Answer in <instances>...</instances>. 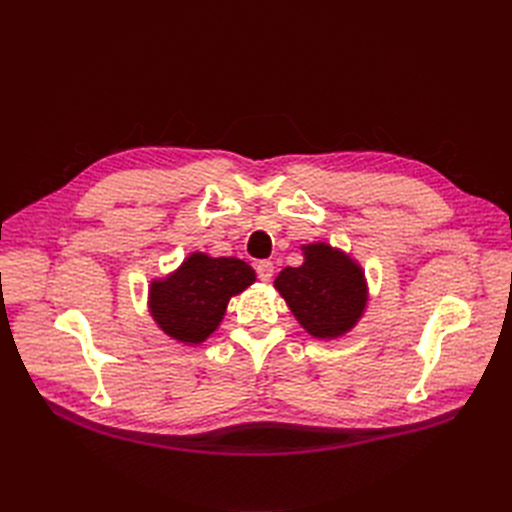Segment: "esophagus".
Returning <instances> with one entry per match:
<instances>
[{"mask_svg":"<svg viewBox=\"0 0 512 512\" xmlns=\"http://www.w3.org/2000/svg\"><path fill=\"white\" fill-rule=\"evenodd\" d=\"M273 271H275L273 262H269V260H260L256 265V273L262 282H269L273 278Z\"/></svg>","mask_w":512,"mask_h":512,"instance_id":"1","label":"esophagus"}]
</instances>
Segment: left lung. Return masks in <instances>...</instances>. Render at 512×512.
Returning <instances> with one entry per match:
<instances>
[{
	"label": "left lung",
	"mask_w": 512,
	"mask_h": 512,
	"mask_svg": "<svg viewBox=\"0 0 512 512\" xmlns=\"http://www.w3.org/2000/svg\"><path fill=\"white\" fill-rule=\"evenodd\" d=\"M275 288L297 321L316 338L342 336L366 306L362 269L325 243L308 245L306 262L280 271Z\"/></svg>",
	"instance_id": "8db88e82"
}]
</instances>
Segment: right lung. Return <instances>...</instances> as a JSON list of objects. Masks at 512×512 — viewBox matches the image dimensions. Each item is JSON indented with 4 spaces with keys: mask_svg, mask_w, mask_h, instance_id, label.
I'll return each instance as SVG.
<instances>
[{
    "mask_svg": "<svg viewBox=\"0 0 512 512\" xmlns=\"http://www.w3.org/2000/svg\"><path fill=\"white\" fill-rule=\"evenodd\" d=\"M254 271L239 258L191 254L170 278L153 282L150 312L165 334L198 344L222 323L232 295L254 282Z\"/></svg>",
    "mask_w": 512,
    "mask_h": 512,
    "instance_id": "right-lung-1",
    "label": "right lung"
}]
</instances>
